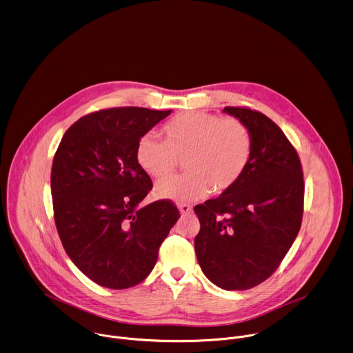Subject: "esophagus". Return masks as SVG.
Segmentation results:
<instances>
[{
    "mask_svg": "<svg viewBox=\"0 0 353 353\" xmlns=\"http://www.w3.org/2000/svg\"><path fill=\"white\" fill-rule=\"evenodd\" d=\"M179 210L181 214H188L192 212V206L187 205V203H181V205H179Z\"/></svg>",
    "mask_w": 353,
    "mask_h": 353,
    "instance_id": "obj_1",
    "label": "esophagus"
}]
</instances>
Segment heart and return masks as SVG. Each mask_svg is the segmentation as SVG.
Masks as SVG:
<instances>
[{
    "mask_svg": "<svg viewBox=\"0 0 353 353\" xmlns=\"http://www.w3.org/2000/svg\"><path fill=\"white\" fill-rule=\"evenodd\" d=\"M163 134L165 141L147 133L136 145L139 166L155 179L170 176L177 159L184 158L185 174L157 184L154 192L159 199L192 202L210 191L224 194L241 181L252 161V134L236 118L190 111L169 121Z\"/></svg>",
    "mask_w": 353,
    "mask_h": 353,
    "instance_id": "b5f03b06",
    "label": "heart"
}]
</instances>
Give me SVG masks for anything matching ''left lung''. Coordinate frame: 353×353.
Segmentation results:
<instances>
[{"label": "left lung", "instance_id": "1", "mask_svg": "<svg viewBox=\"0 0 353 353\" xmlns=\"http://www.w3.org/2000/svg\"><path fill=\"white\" fill-rule=\"evenodd\" d=\"M223 111L248 126L253 155L234 188L194 208L201 223L195 253L212 283L248 290L276 271L300 231L303 168L292 143L267 115L241 107Z\"/></svg>", "mask_w": 353, "mask_h": 353}]
</instances>
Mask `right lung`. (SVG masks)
<instances>
[{
    "label": "right lung",
    "mask_w": 353,
    "mask_h": 353,
    "mask_svg": "<svg viewBox=\"0 0 353 353\" xmlns=\"http://www.w3.org/2000/svg\"><path fill=\"white\" fill-rule=\"evenodd\" d=\"M172 110L108 108L79 118L52 163L54 223L78 270L114 290L143 282L180 217L170 201L140 202L152 188L136 161L139 140Z\"/></svg>",
    "instance_id": "right-lung-1"
}]
</instances>
